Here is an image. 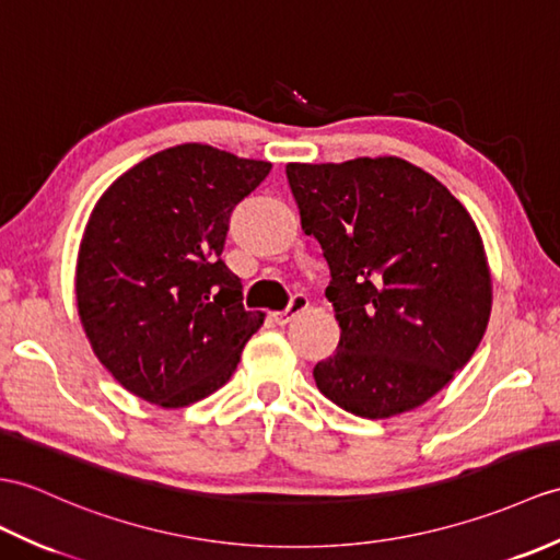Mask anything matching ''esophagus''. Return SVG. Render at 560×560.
Listing matches in <instances>:
<instances>
[{
    "label": "esophagus",
    "mask_w": 560,
    "mask_h": 560,
    "mask_svg": "<svg viewBox=\"0 0 560 560\" xmlns=\"http://www.w3.org/2000/svg\"><path fill=\"white\" fill-rule=\"evenodd\" d=\"M307 305H310V298H307L305 293H295V295L291 298L289 307H285L283 312H277V315H275L277 324H289L295 315H301L303 310H307Z\"/></svg>",
    "instance_id": "obj_1"
}]
</instances>
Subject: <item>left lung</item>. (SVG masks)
Returning a JSON list of instances; mask_svg holds the SVG:
<instances>
[{"mask_svg": "<svg viewBox=\"0 0 560 560\" xmlns=\"http://www.w3.org/2000/svg\"><path fill=\"white\" fill-rule=\"evenodd\" d=\"M307 236L331 269L336 353L312 370L336 406L382 420L422 406L472 358L491 277L472 217L398 158L289 164Z\"/></svg>", "mask_w": 560, "mask_h": 560, "instance_id": "obj_1", "label": "left lung"}]
</instances>
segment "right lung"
<instances>
[{
    "mask_svg": "<svg viewBox=\"0 0 560 560\" xmlns=\"http://www.w3.org/2000/svg\"><path fill=\"white\" fill-rule=\"evenodd\" d=\"M269 162L176 145L116 178L78 253V315L95 355L128 392L184 408L229 382L262 312L221 259L229 217Z\"/></svg>",
    "mask_w": 560,
    "mask_h": 560,
    "instance_id": "add662e5",
    "label": "right lung"
}]
</instances>
